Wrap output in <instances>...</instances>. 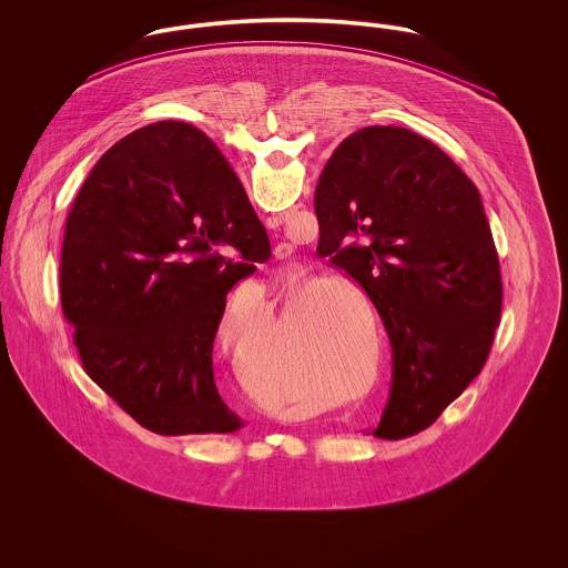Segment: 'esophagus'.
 Here are the masks:
<instances>
[{
    "label": "esophagus",
    "instance_id": "esophagus-1",
    "mask_svg": "<svg viewBox=\"0 0 568 568\" xmlns=\"http://www.w3.org/2000/svg\"><path fill=\"white\" fill-rule=\"evenodd\" d=\"M278 223H281V216H268V219H266V225H268V227H278ZM281 257H283V255H281ZM285 257H287V253H285Z\"/></svg>",
    "mask_w": 568,
    "mask_h": 568
}]
</instances>
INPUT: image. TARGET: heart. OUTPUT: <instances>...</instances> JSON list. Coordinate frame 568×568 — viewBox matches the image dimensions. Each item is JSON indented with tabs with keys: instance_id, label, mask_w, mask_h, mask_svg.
<instances>
[{
	"instance_id": "b5f03b06",
	"label": "heart",
	"mask_w": 568,
	"mask_h": 568,
	"mask_svg": "<svg viewBox=\"0 0 568 568\" xmlns=\"http://www.w3.org/2000/svg\"><path fill=\"white\" fill-rule=\"evenodd\" d=\"M311 292L306 290H285L281 292V313L278 324L281 332L287 334L290 325L294 324V317L302 306V302ZM253 325H251V341H244V320L246 308L239 302L230 306L225 317L221 320L216 332V347L223 353V357L232 364L234 373L244 378L248 357L253 347L260 345V341L266 336L272 338V304L266 294L262 292L255 300L253 308ZM300 336H304L306 345L317 353V359L324 364V371L332 377L334 385L343 396H349L357 387L359 381V366L353 353V338H355V325L352 315H347L343 304L329 302L327 297H315L304 313V320L300 324ZM246 381L255 394L266 398L268 403H276L283 396V373L278 366H255L246 373ZM349 400H364L362 396H352Z\"/></svg>"
}]
</instances>
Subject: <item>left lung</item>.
<instances>
[{
	"mask_svg": "<svg viewBox=\"0 0 568 568\" xmlns=\"http://www.w3.org/2000/svg\"><path fill=\"white\" fill-rule=\"evenodd\" d=\"M320 255L368 294L392 345V385L371 434L428 428L477 377L503 281L473 181L434 142L371 125L345 138L315 190Z\"/></svg>",
	"mask_w": 568,
	"mask_h": 568,
	"instance_id": "8db88e82",
	"label": "left lung"
}]
</instances>
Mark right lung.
I'll return each instance as SVG.
<instances>
[{
    "label": "right lung",
    "instance_id": "obj_1",
    "mask_svg": "<svg viewBox=\"0 0 568 568\" xmlns=\"http://www.w3.org/2000/svg\"><path fill=\"white\" fill-rule=\"evenodd\" d=\"M268 257L266 227L209 135L179 121L125 135L82 183L63 234L61 306L82 368L151 433L241 430L213 343L227 292Z\"/></svg>",
    "mask_w": 568,
    "mask_h": 568
}]
</instances>
